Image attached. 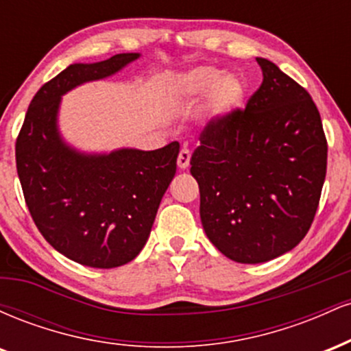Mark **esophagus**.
<instances>
[{
    "label": "esophagus",
    "instance_id": "esophagus-1",
    "mask_svg": "<svg viewBox=\"0 0 351 351\" xmlns=\"http://www.w3.org/2000/svg\"><path fill=\"white\" fill-rule=\"evenodd\" d=\"M189 160H191V153H189L188 148H183V150L180 152L178 160H176L180 170H186V168L189 167Z\"/></svg>",
    "mask_w": 351,
    "mask_h": 351
}]
</instances>
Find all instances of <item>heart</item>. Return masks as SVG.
Returning <instances> with one entry per match:
<instances>
[{
  "label": "heart",
  "mask_w": 351,
  "mask_h": 351,
  "mask_svg": "<svg viewBox=\"0 0 351 351\" xmlns=\"http://www.w3.org/2000/svg\"><path fill=\"white\" fill-rule=\"evenodd\" d=\"M247 87L236 74H224L213 66H198L181 72L170 86V100L180 106H193L208 95V114L211 120L231 117L244 107Z\"/></svg>",
  "instance_id": "obj_1"
}]
</instances>
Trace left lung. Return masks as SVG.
Here are the masks:
<instances>
[{
	"label": "left lung",
	"instance_id": "left-lung-1",
	"mask_svg": "<svg viewBox=\"0 0 351 351\" xmlns=\"http://www.w3.org/2000/svg\"><path fill=\"white\" fill-rule=\"evenodd\" d=\"M256 60L261 87L244 110L206 125L189 162L208 239L241 264L267 263L304 239L327 173L308 92L271 60Z\"/></svg>",
	"mask_w": 351,
	"mask_h": 351
}]
</instances>
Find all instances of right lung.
Listing matches in <instances>:
<instances>
[{
  "label": "right lung",
  "mask_w": 351,
  "mask_h": 351,
  "mask_svg": "<svg viewBox=\"0 0 351 351\" xmlns=\"http://www.w3.org/2000/svg\"><path fill=\"white\" fill-rule=\"evenodd\" d=\"M138 58L123 52L71 64L39 88L16 140L18 176L39 232L56 251L87 267H119L138 256L176 173L180 143L150 152H79L59 132L60 100Z\"/></svg>",
  "instance_id": "1"
}]
</instances>
